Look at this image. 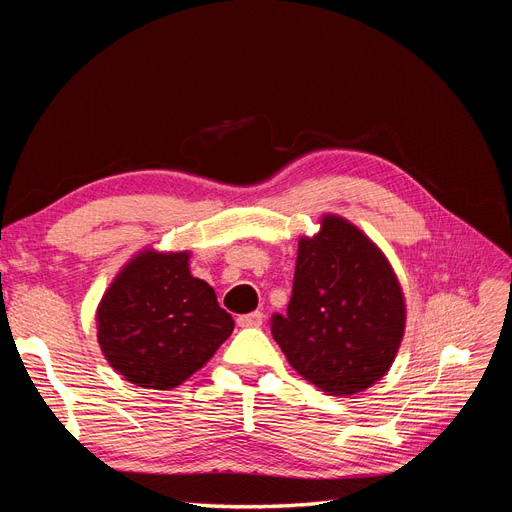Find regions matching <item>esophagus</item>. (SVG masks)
<instances>
[{
  "label": "esophagus",
  "instance_id": "esophagus-1",
  "mask_svg": "<svg viewBox=\"0 0 512 512\" xmlns=\"http://www.w3.org/2000/svg\"><path fill=\"white\" fill-rule=\"evenodd\" d=\"M262 320H265V316H262V312H252V314H243L237 318V324L243 329H252V327H260Z\"/></svg>",
  "mask_w": 512,
  "mask_h": 512
}]
</instances>
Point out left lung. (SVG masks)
<instances>
[{
	"label": "left lung",
	"mask_w": 512,
	"mask_h": 512,
	"mask_svg": "<svg viewBox=\"0 0 512 512\" xmlns=\"http://www.w3.org/2000/svg\"><path fill=\"white\" fill-rule=\"evenodd\" d=\"M406 331V297L389 258L361 228L324 213L299 239L288 314L271 333L307 382L356 395L391 369Z\"/></svg>",
	"instance_id": "left-lung-1"
}]
</instances>
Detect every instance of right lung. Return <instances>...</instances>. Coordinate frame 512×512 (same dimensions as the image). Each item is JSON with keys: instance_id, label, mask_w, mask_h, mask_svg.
<instances>
[{"instance_id": "obj_1", "label": "right lung", "mask_w": 512, "mask_h": 512, "mask_svg": "<svg viewBox=\"0 0 512 512\" xmlns=\"http://www.w3.org/2000/svg\"><path fill=\"white\" fill-rule=\"evenodd\" d=\"M190 252L145 247L119 269L96 309L98 344L117 374L143 389L188 380L235 329L215 290L190 273Z\"/></svg>"}]
</instances>
